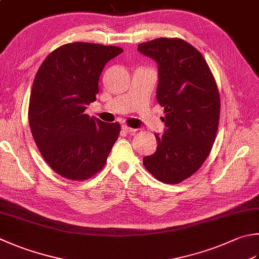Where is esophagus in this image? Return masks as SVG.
<instances>
[{"instance_id": "obj_1", "label": "esophagus", "mask_w": 259, "mask_h": 259, "mask_svg": "<svg viewBox=\"0 0 259 259\" xmlns=\"http://www.w3.org/2000/svg\"><path fill=\"white\" fill-rule=\"evenodd\" d=\"M121 130H123L124 132H126V133H133V132L136 131L135 128H132V127H130V126H126V125L121 126Z\"/></svg>"}]
</instances>
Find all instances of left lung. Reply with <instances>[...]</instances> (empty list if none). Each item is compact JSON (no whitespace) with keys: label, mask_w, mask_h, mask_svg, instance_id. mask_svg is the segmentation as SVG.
Returning a JSON list of instances; mask_svg holds the SVG:
<instances>
[{"label":"left lung","mask_w":259,"mask_h":259,"mask_svg":"<svg viewBox=\"0 0 259 259\" xmlns=\"http://www.w3.org/2000/svg\"><path fill=\"white\" fill-rule=\"evenodd\" d=\"M158 63L157 100L165 131L143 159L159 182L179 184L201 168L211 152L220 120V94L205 58L180 38H157L138 46Z\"/></svg>","instance_id":"8db88e82"}]
</instances>
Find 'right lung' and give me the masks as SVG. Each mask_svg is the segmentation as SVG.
<instances>
[{
  "instance_id": "obj_1",
  "label": "right lung",
  "mask_w": 259,
  "mask_h": 259,
  "mask_svg": "<svg viewBox=\"0 0 259 259\" xmlns=\"http://www.w3.org/2000/svg\"><path fill=\"white\" fill-rule=\"evenodd\" d=\"M123 53L116 46L71 42L41 63L32 83L28 118L42 158L57 175L82 182L105 167L120 125L84 114L99 92L106 63Z\"/></svg>"
}]
</instances>
